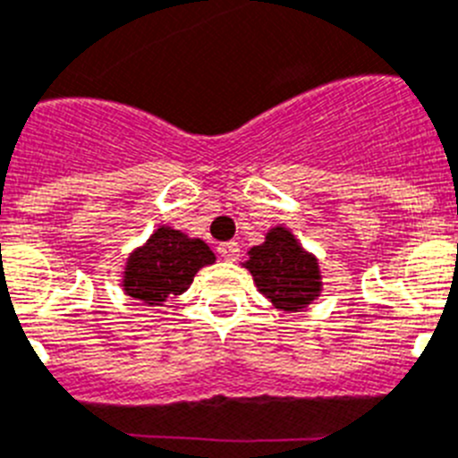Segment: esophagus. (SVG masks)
<instances>
[{
	"instance_id": "34e87169",
	"label": "esophagus",
	"mask_w": 458,
	"mask_h": 458,
	"mask_svg": "<svg viewBox=\"0 0 458 458\" xmlns=\"http://www.w3.org/2000/svg\"><path fill=\"white\" fill-rule=\"evenodd\" d=\"M218 256L228 262L237 260V258H240V244H237V242H224V244H218Z\"/></svg>"
}]
</instances>
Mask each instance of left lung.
<instances>
[{
  "label": "left lung",
  "mask_w": 458,
  "mask_h": 458,
  "mask_svg": "<svg viewBox=\"0 0 458 458\" xmlns=\"http://www.w3.org/2000/svg\"><path fill=\"white\" fill-rule=\"evenodd\" d=\"M244 267L262 295L281 311H301L323 290L318 258L304 251L284 225L269 230L265 242L253 246Z\"/></svg>",
  "instance_id": "left-lung-1"
}]
</instances>
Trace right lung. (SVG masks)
Masks as SVG:
<instances>
[{
    "label": "right lung",
    "instance_id": "1",
    "mask_svg": "<svg viewBox=\"0 0 458 458\" xmlns=\"http://www.w3.org/2000/svg\"><path fill=\"white\" fill-rule=\"evenodd\" d=\"M216 260L212 249L182 230L161 228L126 258L124 293L147 306H163L170 295H182L193 284L198 269Z\"/></svg>",
    "mask_w": 458,
    "mask_h": 458
}]
</instances>
